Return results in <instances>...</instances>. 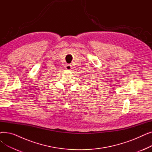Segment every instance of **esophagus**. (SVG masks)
<instances>
[{
	"label": "esophagus",
	"instance_id": "34e87169",
	"mask_svg": "<svg viewBox=\"0 0 152 152\" xmlns=\"http://www.w3.org/2000/svg\"><path fill=\"white\" fill-rule=\"evenodd\" d=\"M65 68L67 70H70L72 69V65H69V64H67V65H66V66H65Z\"/></svg>",
	"mask_w": 152,
	"mask_h": 152
}]
</instances>
